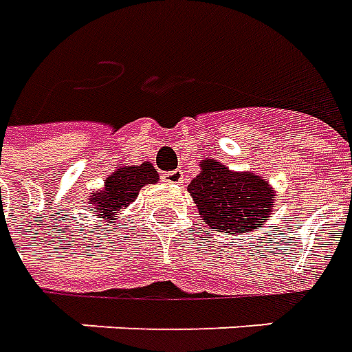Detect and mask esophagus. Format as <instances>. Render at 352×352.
Listing matches in <instances>:
<instances>
[{"instance_id": "obj_1", "label": "esophagus", "mask_w": 352, "mask_h": 352, "mask_svg": "<svg viewBox=\"0 0 352 352\" xmlns=\"http://www.w3.org/2000/svg\"><path fill=\"white\" fill-rule=\"evenodd\" d=\"M184 177V171L183 169H175V171H169V173H164L162 179L166 181V183L169 184H179L181 181H183Z\"/></svg>"}]
</instances>
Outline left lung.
<instances>
[{
    "label": "left lung",
    "instance_id": "8db88e82",
    "mask_svg": "<svg viewBox=\"0 0 352 352\" xmlns=\"http://www.w3.org/2000/svg\"><path fill=\"white\" fill-rule=\"evenodd\" d=\"M197 212L210 231L223 235L252 233L270 220L274 207V188L252 171H233L214 158L199 162L188 184Z\"/></svg>",
    "mask_w": 352,
    "mask_h": 352
}]
</instances>
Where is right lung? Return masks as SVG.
I'll use <instances>...</instances> for the list:
<instances>
[{
    "label": "right lung",
    "instance_id": "add662e5",
    "mask_svg": "<svg viewBox=\"0 0 352 352\" xmlns=\"http://www.w3.org/2000/svg\"><path fill=\"white\" fill-rule=\"evenodd\" d=\"M160 181L151 162H143L140 166H126L119 164L111 175L106 177L102 188L89 194L87 205L93 210L95 218L102 222H119L124 209H129L130 203L136 201L138 194L143 186L155 184Z\"/></svg>",
    "mask_w": 352,
    "mask_h": 352
}]
</instances>
